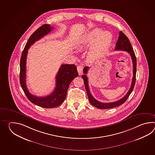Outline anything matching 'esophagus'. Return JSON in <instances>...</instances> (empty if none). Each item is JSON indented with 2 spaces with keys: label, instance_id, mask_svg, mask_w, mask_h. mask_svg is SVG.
Segmentation results:
<instances>
[{
  "label": "esophagus",
  "instance_id": "esophagus-1",
  "mask_svg": "<svg viewBox=\"0 0 155 155\" xmlns=\"http://www.w3.org/2000/svg\"><path fill=\"white\" fill-rule=\"evenodd\" d=\"M77 70H78V71L79 73V75H81L83 73V68L82 66L81 65H79V66L77 67Z\"/></svg>",
  "mask_w": 155,
  "mask_h": 155
}]
</instances>
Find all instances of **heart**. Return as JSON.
I'll return each mask as SVG.
<instances>
[{
	"label": "heart",
	"instance_id": "obj_1",
	"mask_svg": "<svg viewBox=\"0 0 155 155\" xmlns=\"http://www.w3.org/2000/svg\"><path fill=\"white\" fill-rule=\"evenodd\" d=\"M112 34L108 31H103L100 28H94L86 33L77 43L79 49H84L91 45L89 53V59L94 61L104 56L112 42Z\"/></svg>",
	"mask_w": 155,
	"mask_h": 155
}]
</instances>
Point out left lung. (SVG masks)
<instances>
[{"mask_svg":"<svg viewBox=\"0 0 155 155\" xmlns=\"http://www.w3.org/2000/svg\"><path fill=\"white\" fill-rule=\"evenodd\" d=\"M115 50L127 51V53H129V54L131 57V59L133 63V75H134L132 80L131 86L130 87V89L129 90V91L126 94V95L124 97H122V99H120L118 101H116L115 102H110V103H103V102H99V101L96 100L95 98H94V97L90 94V90H89V84H88V79H87V76L86 75V74L87 73L89 68L88 66L85 67L83 70L84 74L82 75V78L84 81L86 91L89 98V101L92 106L98 109H111L122 105L125 102L126 100L129 97L135 86V82H136V65H137L136 58L134 51L132 49L131 44L128 38L126 36L125 34L122 33L121 31H120L119 33V39L116 44Z\"/></svg>","mask_w":155,"mask_h":155,"instance_id":"obj_1","label":"left lung"}]
</instances>
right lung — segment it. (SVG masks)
Returning <instances> with one entry per match:
<instances>
[{"instance_id":"obj_1","label":"right lung","mask_w":155,"mask_h":155,"mask_svg":"<svg viewBox=\"0 0 155 155\" xmlns=\"http://www.w3.org/2000/svg\"><path fill=\"white\" fill-rule=\"evenodd\" d=\"M53 27L48 24L40 26L30 36L21 54L20 63V83L24 92L30 102L44 108H54L63 104L66 98L68 87L79 74L74 64H63L56 76V87L53 92L45 97H38L30 93L26 85V57L28 49L36 41L50 33Z\"/></svg>"}]
</instances>
